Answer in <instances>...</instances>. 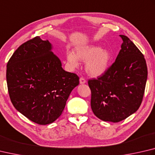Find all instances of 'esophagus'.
I'll return each instance as SVG.
<instances>
[{
  "label": "esophagus",
  "mask_w": 155,
  "mask_h": 155,
  "mask_svg": "<svg viewBox=\"0 0 155 155\" xmlns=\"http://www.w3.org/2000/svg\"><path fill=\"white\" fill-rule=\"evenodd\" d=\"M79 81H80V83H81V84H84V83H86L85 78H83V77H81Z\"/></svg>",
  "instance_id": "esophagus-1"
}]
</instances>
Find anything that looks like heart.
Returning a JSON list of instances; mask_svg holds the SVG:
<instances>
[{
    "label": "heart",
    "instance_id": "b5f03b06",
    "mask_svg": "<svg viewBox=\"0 0 155 155\" xmlns=\"http://www.w3.org/2000/svg\"><path fill=\"white\" fill-rule=\"evenodd\" d=\"M66 58L70 66L74 68L78 66V59L87 61L85 70L87 74L92 77H97L108 70L112 55L108 50L102 49L101 47L93 45L77 48L76 54L72 51H68Z\"/></svg>",
    "mask_w": 155,
    "mask_h": 155
}]
</instances>
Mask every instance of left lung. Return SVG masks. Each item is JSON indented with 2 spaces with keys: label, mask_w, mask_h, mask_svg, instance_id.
<instances>
[{
  "label": "left lung",
  "mask_w": 155,
  "mask_h": 155,
  "mask_svg": "<svg viewBox=\"0 0 155 155\" xmlns=\"http://www.w3.org/2000/svg\"><path fill=\"white\" fill-rule=\"evenodd\" d=\"M116 60L106 72L88 81L94 114L104 121L118 123L141 105L148 70L144 55L125 35Z\"/></svg>",
  "instance_id": "1"
}]
</instances>
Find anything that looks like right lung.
I'll return each mask as SVG.
<instances>
[{
  "instance_id": "add662e5",
  "label": "right lung",
  "mask_w": 155,
  "mask_h": 155,
  "mask_svg": "<svg viewBox=\"0 0 155 155\" xmlns=\"http://www.w3.org/2000/svg\"><path fill=\"white\" fill-rule=\"evenodd\" d=\"M48 40L36 36L21 45L7 65L11 102L21 113L38 125L50 124L62 113L79 77L66 72L51 51Z\"/></svg>"
}]
</instances>
